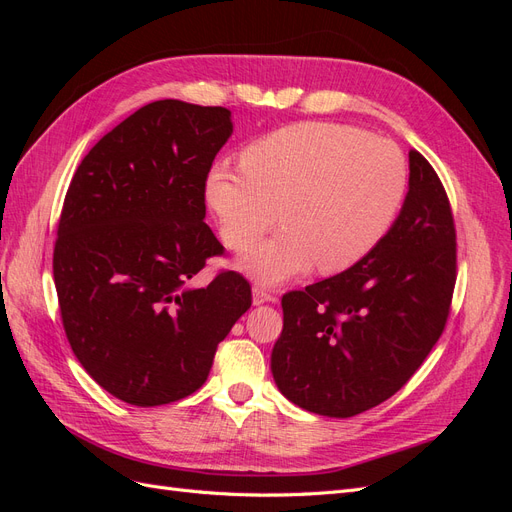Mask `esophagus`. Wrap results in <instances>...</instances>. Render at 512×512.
Here are the masks:
<instances>
[{
  "mask_svg": "<svg viewBox=\"0 0 512 512\" xmlns=\"http://www.w3.org/2000/svg\"><path fill=\"white\" fill-rule=\"evenodd\" d=\"M252 292H254V305H262V303H269V301H273V294H271V290H267L265 286L256 284Z\"/></svg>",
  "mask_w": 512,
  "mask_h": 512,
  "instance_id": "1",
  "label": "esophagus"
}]
</instances>
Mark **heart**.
<instances>
[{"instance_id": "1", "label": "heart", "mask_w": 512, "mask_h": 512, "mask_svg": "<svg viewBox=\"0 0 512 512\" xmlns=\"http://www.w3.org/2000/svg\"><path fill=\"white\" fill-rule=\"evenodd\" d=\"M408 166L386 138L329 121H303L258 138L241 168L215 166L207 200L230 250L243 252L277 220V235L241 258L265 284L312 265L322 273L352 267L391 228L404 203Z\"/></svg>"}]
</instances>
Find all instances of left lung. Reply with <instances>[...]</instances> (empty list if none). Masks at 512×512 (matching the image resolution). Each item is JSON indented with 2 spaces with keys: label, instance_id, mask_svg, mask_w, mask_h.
<instances>
[{
  "label": "left lung",
  "instance_id": "obj_1",
  "mask_svg": "<svg viewBox=\"0 0 512 512\" xmlns=\"http://www.w3.org/2000/svg\"><path fill=\"white\" fill-rule=\"evenodd\" d=\"M444 185L410 149V190L389 232L356 265L282 297L271 354L277 389L299 408L348 418L393 397L440 339L457 280Z\"/></svg>",
  "mask_w": 512,
  "mask_h": 512
}]
</instances>
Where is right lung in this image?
Masks as SVG:
<instances>
[{
    "instance_id": "1",
    "label": "right lung",
    "mask_w": 512,
    "mask_h": 512,
    "mask_svg": "<svg viewBox=\"0 0 512 512\" xmlns=\"http://www.w3.org/2000/svg\"><path fill=\"white\" fill-rule=\"evenodd\" d=\"M230 134L228 108L151 102L104 134L70 181L53 252L61 322L87 374L126 404L198 391L252 305L237 271L190 286L224 254L203 220L209 170Z\"/></svg>"
}]
</instances>
